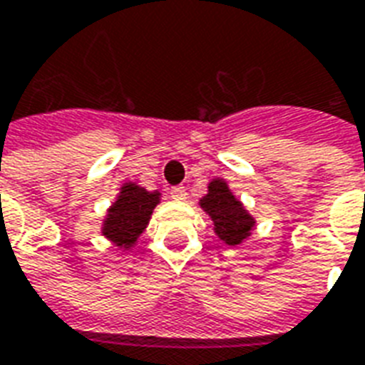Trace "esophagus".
<instances>
[{"label": "esophagus", "instance_id": "obj_1", "mask_svg": "<svg viewBox=\"0 0 365 365\" xmlns=\"http://www.w3.org/2000/svg\"><path fill=\"white\" fill-rule=\"evenodd\" d=\"M169 194H171V197H173V200H186L185 186H173V188L169 190Z\"/></svg>", "mask_w": 365, "mask_h": 365}]
</instances>
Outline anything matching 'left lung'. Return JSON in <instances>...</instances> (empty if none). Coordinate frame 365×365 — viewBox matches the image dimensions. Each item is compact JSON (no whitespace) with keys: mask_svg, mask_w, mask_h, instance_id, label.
Listing matches in <instances>:
<instances>
[{"mask_svg":"<svg viewBox=\"0 0 365 365\" xmlns=\"http://www.w3.org/2000/svg\"><path fill=\"white\" fill-rule=\"evenodd\" d=\"M207 188V194L200 200V205L211 217L215 234L228 245L242 244L251 234V228L255 227V219L228 190V185L222 179L211 180Z\"/></svg>","mask_w":365,"mask_h":365,"instance_id":"8db88e82","label":"left lung"}]
</instances>
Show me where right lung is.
Masks as SVG:
<instances>
[{
  "label": "right lung",
  "instance_id": "obj_1",
  "mask_svg": "<svg viewBox=\"0 0 365 365\" xmlns=\"http://www.w3.org/2000/svg\"><path fill=\"white\" fill-rule=\"evenodd\" d=\"M158 203L160 192H148L143 186L127 182L121 186L120 196L108 209L103 234L120 247H131L150 221Z\"/></svg>",
  "mask_w": 365,
  "mask_h": 365
}]
</instances>
